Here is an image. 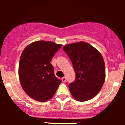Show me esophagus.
<instances>
[{
	"mask_svg": "<svg viewBox=\"0 0 125 125\" xmlns=\"http://www.w3.org/2000/svg\"><path fill=\"white\" fill-rule=\"evenodd\" d=\"M62 81L63 82H65L66 81V77H63L62 78Z\"/></svg>",
	"mask_w": 125,
	"mask_h": 125,
	"instance_id": "obj_1",
	"label": "esophagus"
}]
</instances>
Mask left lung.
<instances>
[{
  "label": "left lung",
  "instance_id": "8db88e82",
  "mask_svg": "<svg viewBox=\"0 0 125 125\" xmlns=\"http://www.w3.org/2000/svg\"><path fill=\"white\" fill-rule=\"evenodd\" d=\"M71 60L76 73L74 82L69 85L76 100H90L99 92L105 80V65L100 53L84 42L73 43L63 48Z\"/></svg>",
  "mask_w": 125,
  "mask_h": 125
}]
</instances>
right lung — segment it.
I'll return each instance as SVG.
<instances>
[{
  "instance_id": "obj_1",
  "label": "right lung",
  "mask_w": 125,
  "mask_h": 125,
  "mask_svg": "<svg viewBox=\"0 0 125 125\" xmlns=\"http://www.w3.org/2000/svg\"><path fill=\"white\" fill-rule=\"evenodd\" d=\"M61 46L53 42L36 41L29 44L21 53L19 81L26 94L33 99L47 101L58 89L62 81L54 75L51 62Z\"/></svg>"
}]
</instances>
